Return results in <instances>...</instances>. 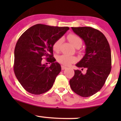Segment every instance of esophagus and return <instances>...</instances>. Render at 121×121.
I'll return each instance as SVG.
<instances>
[{"label": "esophagus", "instance_id": "esophagus-1", "mask_svg": "<svg viewBox=\"0 0 121 121\" xmlns=\"http://www.w3.org/2000/svg\"><path fill=\"white\" fill-rule=\"evenodd\" d=\"M66 68H67L66 67L63 66V65H61V69H62V70H64V69H65Z\"/></svg>", "mask_w": 121, "mask_h": 121}]
</instances>
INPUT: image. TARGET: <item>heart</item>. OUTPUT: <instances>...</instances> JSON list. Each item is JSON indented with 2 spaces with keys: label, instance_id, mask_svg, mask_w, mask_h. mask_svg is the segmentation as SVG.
Returning <instances> with one entry per match:
<instances>
[{
  "label": "heart",
  "instance_id": "obj_1",
  "mask_svg": "<svg viewBox=\"0 0 121 121\" xmlns=\"http://www.w3.org/2000/svg\"><path fill=\"white\" fill-rule=\"evenodd\" d=\"M67 38L73 46L76 48H79L82 44V41L81 37L74 34H69ZM62 39L61 38L57 39L53 44V50L54 52H58L60 48ZM57 61L63 65H69L76 61V58L74 56H69L67 55H60L57 57Z\"/></svg>",
  "mask_w": 121,
  "mask_h": 121
}]
</instances>
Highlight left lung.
Segmentation results:
<instances>
[{"label": "left lung", "instance_id": "1", "mask_svg": "<svg viewBox=\"0 0 121 121\" xmlns=\"http://www.w3.org/2000/svg\"><path fill=\"white\" fill-rule=\"evenodd\" d=\"M73 31L84 41L85 54L76 64L86 69L83 74L81 70L74 71L69 80L72 90L82 97L93 95L99 91L111 70V52L107 38L102 33L91 27H71Z\"/></svg>", "mask_w": 121, "mask_h": 121}]
</instances>
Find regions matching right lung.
<instances>
[{
  "label": "right lung",
  "instance_id": "1",
  "mask_svg": "<svg viewBox=\"0 0 121 121\" xmlns=\"http://www.w3.org/2000/svg\"><path fill=\"white\" fill-rule=\"evenodd\" d=\"M69 30L68 27L50 26L37 24L24 31L14 48V72L22 86L27 92L40 95L53 86L61 70L53 57V44ZM46 56L52 64H42Z\"/></svg>",
  "mask_w": 121,
  "mask_h": 121
}]
</instances>
